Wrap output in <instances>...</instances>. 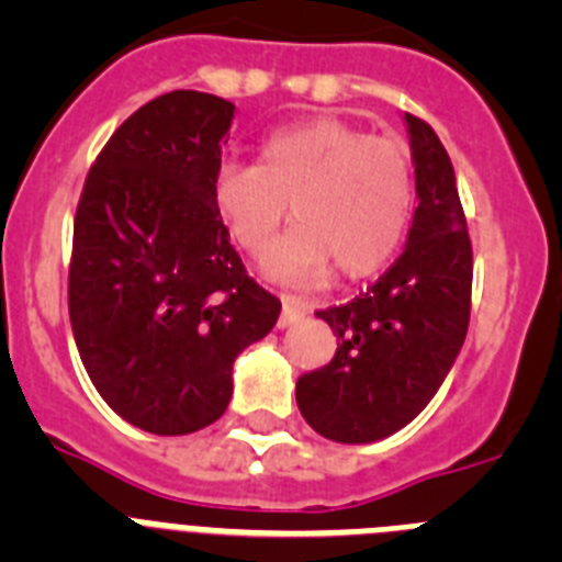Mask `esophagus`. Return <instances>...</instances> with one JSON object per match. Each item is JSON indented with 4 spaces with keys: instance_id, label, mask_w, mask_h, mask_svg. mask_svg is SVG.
I'll use <instances>...</instances> for the list:
<instances>
[{
    "instance_id": "esophagus-1",
    "label": "esophagus",
    "mask_w": 562,
    "mask_h": 562,
    "mask_svg": "<svg viewBox=\"0 0 562 562\" xmlns=\"http://www.w3.org/2000/svg\"><path fill=\"white\" fill-rule=\"evenodd\" d=\"M281 304H284V310H281V317H278V329H286V326L295 324L297 317L306 315V310H310V304L295 295H284L281 297Z\"/></svg>"
}]
</instances>
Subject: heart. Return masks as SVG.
Segmentation results:
<instances>
[{
  "mask_svg": "<svg viewBox=\"0 0 562 562\" xmlns=\"http://www.w3.org/2000/svg\"><path fill=\"white\" fill-rule=\"evenodd\" d=\"M211 193L252 256L270 250L292 205L297 225L270 252L267 272L281 284H317L335 265L349 278L371 276L400 250L414 173L394 137L315 117L267 134L261 162H222Z\"/></svg>",
  "mask_w": 562,
  "mask_h": 562,
  "instance_id": "1",
  "label": "heart"
}]
</instances>
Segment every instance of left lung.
I'll return each instance as SVG.
<instances>
[{
    "label": "left lung",
    "instance_id": "1",
    "mask_svg": "<svg viewBox=\"0 0 562 562\" xmlns=\"http://www.w3.org/2000/svg\"><path fill=\"white\" fill-rule=\"evenodd\" d=\"M416 205L405 250L346 306L317 312L337 355L295 385L310 428L340 445H369L425 411L453 369L470 324L473 247L448 151L425 121L405 112Z\"/></svg>",
    "mask_w": 562,
    "mask_h": 562
}]
</instances>
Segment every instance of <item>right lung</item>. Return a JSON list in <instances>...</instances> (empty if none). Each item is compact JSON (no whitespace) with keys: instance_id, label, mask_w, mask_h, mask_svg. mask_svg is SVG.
I'll return each mask as SVG.
<instances>
[{"instance_id":"1","label":"right lung","mask_w":562,"mask_h":562,"mask_svg":"<svg viewBox=\"0 0 562 562\" xmlns=\"http://www.w3.org/2000/svg\"><path fill=\"white\" fill-rule=\"evenodd\" d=\"M233 117L236 106L207 92L154 98L109 137L78 202V355L109 408L148 434L186 436L220 419L233 362L281 312L213 205Z\"/></svg>"}]
</instances>
